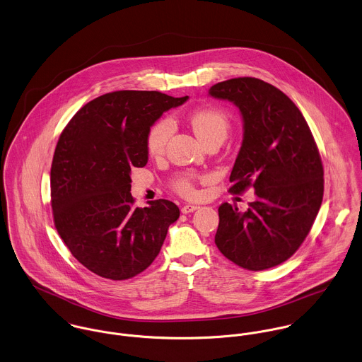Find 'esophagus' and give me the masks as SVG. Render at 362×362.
I'll return each mask as SVG.
<instances>
[{
  "instance_id": "obj_1",
  "label": "esophagus",
  "mask_w": 362,
  "mask_h": 362,
  "mask_svg": "<svg viewBox=\"0 0 362 362\" xmlns=\"http://www.w3.org/2000/svg\"><path fill=\"white\" fill-rule=\"evenodd\" d=\"M199 209V206H194V204H186L182 207V213L183 214H189V213H193Z\"/></svg>"
}]
</instances>
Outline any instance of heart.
<instances>
[{
	"label": "heart",
	"instance_id": "b5f03b06",
	"mask_svg": "<svg viewBox=\"0 0 362 362\" xmlns=\"http://www.w3.org/2000/svg\"><path fill=\"white\" fill-rule=\"evenodd\" d=\"M189 122L196 134L206 143L223 140L229 132L230 120L228 115L217 107H200L190 113ZM173 133V122L170 119H160L153 123L145 136V149L149 156L158 158L165 152L166 144ZM197 176L185 172L172 179V187L183 197H196Z\"/></svg>",
	"mask_w": 362,
	"mask_h": 362
}]
</instances>
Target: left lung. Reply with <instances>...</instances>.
<instances>
[{"label": "left lung", "mask_w": 362, "mask_h": 362, "mask_svg": "<svg viewBox=\"0 0 362 362\" xmlns=\"http://www.w3.org/2000/svg\"><path fill=\"white\" fill-rule=\"evenodd\" d=\"M210 95L233 102L243 117V143L229 176V193H256L240 214L218 209L216 245L242 269L276 267L299 249L323 200V165L312 132L296 105L259 78L218 82Z\"/></svg>", "instance_id": "8db88e82"}]
</instances>
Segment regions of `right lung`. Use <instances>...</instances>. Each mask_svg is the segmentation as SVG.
Instances as JSON below:
<instances>
[{"label":"right lung","mask_w":362,"mask_h":362,"mask_svg":"<svg viewBox=\"0 0 362 362\" xmlns=\"http://www.w3.org/2000/svg\"><path fill=\"white\" fill-rule=\"evenodd\" d=\"M186 100L158 90H116L88 102L64 127L50 170L53 221L92 273L115 281L140 274L179 218L177 206L163 199L136 207L130 172L148 162V129Z\"/></svg>","instance_id":"right-lung-1"}]
</instances>
